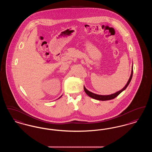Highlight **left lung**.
I'll return each instance as SVG.
<instances>
[{"instance_id": "8db88e82", "label": "left lung", "mask_w": 152, "mask_h": 152, "mask_svg": "<svg viewBox=\"0 0 152 152\" xmlns=\"http://www.w3.org/2000/svg\"><path fill=\"white\" fill-rule=\"evenodd\" d=\"M132 73H131V75H130V78L128 80L127 84H126V86L125 87L123 88V89L118 92H117L115 94H110V95H99V94H94L90 91H89L88 90H87V89L86 88V87H84V91L86 93V94L89 96V97L96 99V100H101V101H105V100H112V99H115V97H116L119 94H120L123 91H124L126 87L128 86L129 84L130 83V81L132 80V76H133V65H132Z\"/></svg>"}]
</instances>
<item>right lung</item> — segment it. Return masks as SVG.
<instances>
[{"mask_svg":"<svg viewBox=\"0 0 152 152\" xmlns=\"http://www.w3.org/2000/svg\"><path fill=\"white\" fill-rule=\"evenodd\" d=\"M60 97H61V96H60V97H59V98H60ZM59 98H58V99H59Z\"/></svg>","mask_w":152,"mask_h":152,"instance_id":"obj_1","label":"right lung"}]
</instances>
